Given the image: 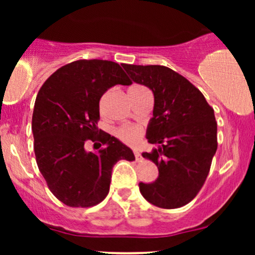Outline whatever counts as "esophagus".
<instances>
[{"label": "esophagus", "mask_w": 255, "mask_h": 255, "mask_svg": "<svg viewBox=\"0 0 255 255\" xmlns=\"http://www.w3.org/2000/svg\"><path fill=\"white\" fill-rule=\"evenodd\" d=\"M134 156H135V159L136 160H140L141 159V153H140L137 150H134Z\"/></svg>", "instance_id": "34e87169"}]
</instances>
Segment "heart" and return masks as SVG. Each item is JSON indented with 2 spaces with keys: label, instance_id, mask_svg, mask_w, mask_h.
<instances>
[{
  "label": "heart",
  "instance_id": "heart-1",
  "mask_svg": "<svg viewBox=\"0 0 255 255\" xmlns=\"http://www.w3.org/2000/svg\"><path fill=\"white\" fill-rule=\"evenodd\" d=\"M115 135L125 144L135 145L141 137V129L133 125H124L115 130Z\"/></svg>",
  "mask_w": 255,
  "mask_h": 255
}]
</instances>
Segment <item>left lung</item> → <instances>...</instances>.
<instances>
[{
  "instance_id": "1",
  "label": "left lung",
  "mask_w": 255,
  "mask_h": 255,
  "mask_svg": "<svg viewBox=\"0 0 255 255\" xmlns=\"http://www.w3.org/2000/svg\"><path fill=\"white\" fill-rule=\"evenodd\" d=\"M137 84L154 96L153 118L146 137L158 145L142 157L157 165L153 183H139L148 203L178 209L197 197L206 181L217 150V122L213 108L191 81L165 66L122 64Z\"/></svg>"
}]
</instances>
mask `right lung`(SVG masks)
I'll return each mask as SVG.
<instances>
[{"label": "right lung", "instance_id": "obj_1", "mask_svg": "<svg viewBox=\"0 0 255 255\" xmlns=\"http://www.w3.org/2000/svg\"><path fill=\"white\" fill-rule=\"evenodd\" d=\"M119 84H131L119 63L78 60L52 73L38 92L32 116L37 165L52 194L67 206L103 201L114 164L135 160L129 147L97 127L99 101ZM89 139L97 152L84 150Z\"/></svg>", "mask_w": 255, "mask_h": 255}]
</instances>
